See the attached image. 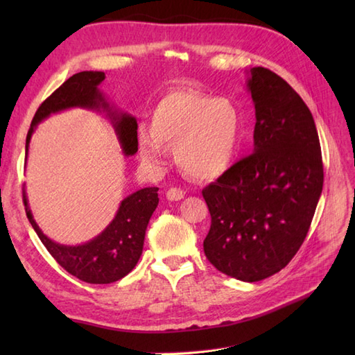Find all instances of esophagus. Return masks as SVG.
I'll use <instances>...</instances> for the list:
<instances>
[{"mask_svg": "<svg viewBox=\"0 0 355 355\" xmlns=\"http://www.w3.org/2000/svg\"><path fill=\"white\" fill-rule=\"evenodd\" d=\"M166 198L169 201H178L184 198V192L182 189H178V187H171V189L166 192Z\"/></svg>", "mask_w": 355, "mask_h": 355, "instance_id": "34e87169", "label": "esophagus"}]
</instances>
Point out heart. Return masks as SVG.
Listing matches in <instances>:
<instances>
[{
  "label": "heart",
  "instance_id": "1",
  "mask_svg": "<svg viewBox=\"0 0 355 355\" xmlns=\"http://www.w3.org/2000/svg\"><path fill=\"white\" fill-rule=\"evenodd\" d=\"M243 116L227 97H215L191 89H173L155 105L150 128L139 130L141 160L162 169L166 146L184 173L209 182L227 173L239 155Z\"/></svg>",
  "mask_w": 355,
  "mask_h": 355
}]
</instances>
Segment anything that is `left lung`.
I'll list each match as a JSON object with an SVG mask.
<instances>
[{"mask_svg": "<svg viewBox=\"0 0 355 355\" xmlns=\"http://www.w3.org/2000/svg\"><path fill=\"white\" fill-rule=\"evenodd\" d=\"M253 154L202 189L212 224L202 243L210 263L244 282L281 271L302 245L323 187L311 111L286 82L250 69Z\"/></svg>", "mask_w": 355, "mask_h": 355, "instance_id": "8db88e82", "label": "left lung"}]
</instances>
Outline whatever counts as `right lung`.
<instances>
[{"label":"right lung","mask_w":355,"mask_h":355,"mask_svg":"<svg viewBox=\"0 0 355 355\" xmlns=\"http://www.w3.org/2000/svg\"><path fill=\"white\" fill-rule=\"evenodd\" d=\"M105 79L103 71H80L67 79L55 93L47 97L30 125L26 139V160L30 139L37 123L44 119L70 108H85L107 112L114 128L120 146L125 155L137 153V120L128 112L117 111L105 99L99 85ZM158 187H145L122 200L117 214L107 229L88 243L79 245H64L44 235L33 220L28 207L26 189H22V201L30 224L42 241L49 253L70 275L88 284H111L125 277L139 262L148 223L158 205Z\"/></svg>","instance_id":"obj_1"}]
</instances>
